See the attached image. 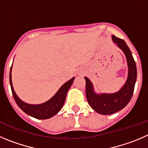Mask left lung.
I'll return each mask as SVG.
<instances>
[{
	"label": "left lung",
	"instance_id": "8db88e82",
	"mask_svg": "<svg viewBox=\"0 0 148 148\" xmlns=\"http://www.w3.org/2000/svg\"><path fill=\"white\" fill-rule=\"evenodd\" d=\"M112 40L116 43L126 56L128 64V77L121 88L113 94H97L94 91L92 83L86 77V96L90 106L94 110L102 115H110L124 108L131 100L136 81V63L130 49L126 42L122 39L112 36Z\"/></svg>",
	"mask_w": 148,
	"mask_h": 148
}]
</instances>
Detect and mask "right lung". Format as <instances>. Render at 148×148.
I'll use <instances>...</instances> for the list:
<instances>
[{
  "label": "right lung",
  "instance_id": "obj_1",
  "mask_svg": "<svg viewBox=\"0 0 148 148\" xmlns=\"http://www.w3.org/2000/svg\"><path fill=\"white\" fill-rule=\"evenodd\" d=\"M12 65L11 70H10V85H11L12 94H13L15 102H16L17 105L22 111H24L27 115L37 119H50L60 112V110L64 105L67 91L75 79L74 77L67 81L64 84H63L61 88L56 93L55 95L47 102L40 104V105H29V104L21 100L14 90L12 81Z\"/></svg>",
  "mask_w": 148,
  "mask_h": 148
}]
</instances>
